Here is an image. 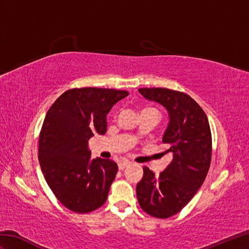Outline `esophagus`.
Returning a JSON list of instances; mask_svg holds the SVG:
<instances>
[{
  "label": "esophagus",
  "instance_id": "1",
  "mask_svg": "<svg viewBox=\"0 0 249 249\" xmlns=\"http://www.w3.org/2000/svg\"><path fill=\"white\" fill-rule=\"evenodd\" d=\"M129 165H130V161H128V160H123V161H121V162L119 163V169H120V170H123L124 168L128 167Z\"/></svg>",
  "mask_w": 249,
  "mask_h": 249
}]
</instances>
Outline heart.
I'll list each match as a JSON object with an SVG mask.
<instances>
[{"label": "heart", "mask_w": 249, "mask_h": 249, "mask_svg": "<svg viewBox=\"0 0 249 249\" xmlns=\"http://www.w3.org/2000/svg\"><path fill=\"white\" fill-rule=\"evenodd\" d=\"M142 111H154V112H156V113H158V111L155 109V108H151V107H146V108H143L141 110V112Z\"/></svg>", "instance_id": "b5f03b06"}]
</instances>
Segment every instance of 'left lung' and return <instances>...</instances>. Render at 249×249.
Segmentation results:
<instances>
[{
	"instance_id": "left-lung-1",
	"label": "left lung",
	"mask_w": 249,
	"mask_h": 249,
	"mask_svg": "<svg viewBox=\"0 0 249 249\" xmlns=\"http://www.w3.org/2000/svg\"><path fill=\"white\" fill-rule=\"evenodd\" d=\"M138 91L168 110L162 142L168 144L165 153H170L172 161L158 176L143 167L137 198L145 213L168 218L178 213L203 184L212 160V134L205 112L189 95L165 88Z\"/></svg>"
}]
</instances>
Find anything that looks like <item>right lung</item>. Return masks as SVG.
Listing matches in <instances>:
<instances>
[{
  "label": "right lung",
  "instance_id": "right-lung-1",
  "mask_svg": "<svg viewBox=\"0 0 249 249\" xmlns=\"http://www.w3.org/2000/svg\"><path fill=\"white\" fill-rule=\"evenodd\" d=\"M128 94L113 89H71L46 114L38 142L40 168L52 193L72 212H92L107 200L118 165L92 160L89 140L96 133L106 134L109 111Z\"/></svg>",
  "mask_w": 249,
  "mask_h": 249
}]
</instances>
